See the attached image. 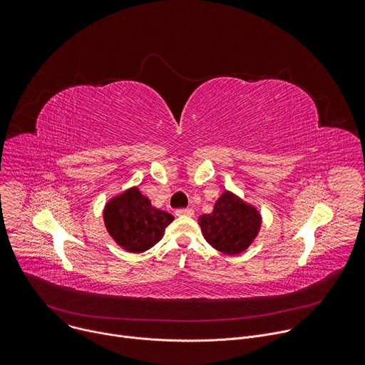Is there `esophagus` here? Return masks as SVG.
<instances>
[{"instance_id":"esophagus-1","label":"esophagus","mask_w":365,"mask_h":365,"mask_svg":"<svg viewBox=\"0 0 365 365\" xmlns=\"http://www.w3.org/2000/svg\"><path fill=\"white\" fill-rule=\"evenodd\" d=\"M178 217H192L193 215V211L190 210V207H180V210H176L175 212Z\"/></svg>"}]
</instances>
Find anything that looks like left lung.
<instances>
[{
    "label": "left lung",
    "mask_w": 365,
    "mask_h": 365,
    "mask_svg": "<svg viewBox=\"0 0 365 365\" xmlns=\"http://www.w3.org/2000/svg\"><path fill=\"white\" fill-rule=\"evenodd\" d=\"M205 240L218 251L235 255L248 248L262 227V217L254 206L231 192H224L214 211L199 218Z\"/></svg>",
    "instance_id": "8db88e82"
}]
</instances>
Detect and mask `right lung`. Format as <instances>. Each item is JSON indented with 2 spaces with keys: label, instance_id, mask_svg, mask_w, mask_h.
<instances>
[{
  "label": "right lung",
  "instance_id": "obj_1",
  "mask_svg": "<svg viewBox=\"0 0 365 365\" xmlns=\"http://www.w3.org/2000/svg\"><path fill=\"white\" fill-rule=\"evenodd\" d=\"M103 221L118 245L130 252H143L162 240L173 217L155 210L138 187H133L107 203Z\"/></svg>",
  "mask_w": 365,
  "mask_h": 365
}]
</instances>
